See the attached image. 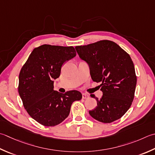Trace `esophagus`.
<instances>
[{
  "label": "esophagus",
  "instance_id": "esophagus-1",
  "mask_svg": "<svg viewBox=\"0 0 155 155\" xmlns=\"http://www.w3.org/2000/svg\"><path fill=\"white\" fill-rule=\"evenodd\" d=\"M89 97V95H87V94H86V93H83V99H88Z\"/></svg>",
  "mask_w": 155,
  "mask_h": 155
}]
</instances>
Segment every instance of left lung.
Masks as SVG:
<instances>
[{"instance_id":"obj_1","label":"left lung","mask_w":155,"mask_h":155,"mask_svg":"<svg viewBox=\"0 0 155 155\" xmlns=\"http://www.w3.org/2000/svg\"><path fill=\"white\" fill-rule=\"evenodd\" d=\"M78 56L89 66L94 82L99 83L102 97L94 95L97 106L89 111L94 119L103 123L113 122L129 110L134 97L136 75L129 54L115 42L101 40L76 46Z\"/></svg>"}]
</instances>
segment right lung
<instances>
[{
	"label": "right lung",
	"mask_w": 155,
	"mask_h": 155,
	"mask_svg": "<svg viewBox=\"0 0 155 155\" xmlns=\"http://www.w3.org/2000/svg\"><path fill=\"white\" fill-rule=\"evenodd\" d=\"M77 55L74 47L44 44L33 49L19 76L18 91L24 107L33 119L45 126H54L68 116L74 101L82 99L78 91L64 94L54 90L66 61Z\"/></svg>",
	"instance_id": "add662e5"
}]
</instances>
